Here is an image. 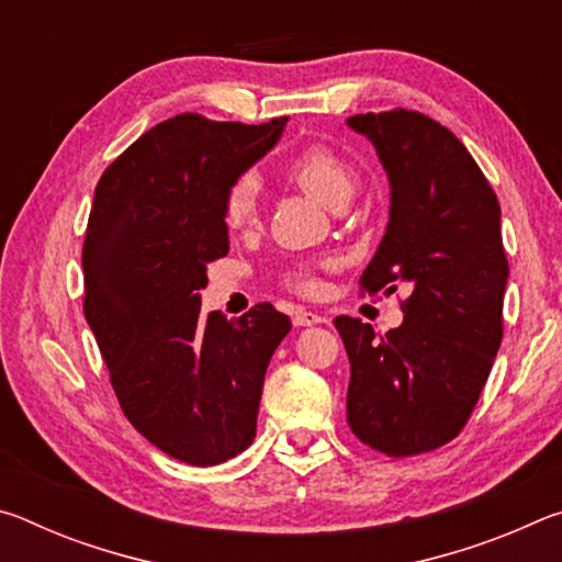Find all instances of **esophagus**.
<instances>
[{
  "label": "esophagus",
  "instance_id": "obj_1",
  "mask_svg": "<svg viewBox=\"0 0 562 562\" xmlns=\"http://www.w3.org/2000/svg\"><path fill=\"white\" fill-rule=\"evenodd\" d=\"M294 327H312V325H322V322H327L322 315H315V312H307V310H300L294 312Z\"/></svg>",
  "mask_w": 562,
  "mask_h": 562
}]
</instances>
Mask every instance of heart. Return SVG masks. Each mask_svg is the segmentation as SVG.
<instances>
[{
  "mask_svg": "<svg viewBox=\"0 0 562 562\" xmlns=\"http://www.w3.org/2000/svg\"><path fill=\"white\" fill-rule=\"evenodd\" d=\"M288 176L302 193L325 207H335L347 203L351 193V168L345 156L325 144H310L292 154L284 164ZM260 211V186L252 178H240L225 190L223 195V223L231 233H243L258 223ZM288 284L300 292L312 288L310 274L304 270H292L288 274Z\"/></svg>",
  "mask_w": 562,
  "mask_h": 562,
  "instance_id": "heart-1",
  "label": "heart"
}]
</instances>
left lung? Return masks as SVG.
<instances>
[{
  "label": "left lung",
  "mask_w": 562,
  "mask_h": 562,
  "mask_svg": "<svg viewBox=\"0 0 562 562\" xmlns=\"http://www.w3.org/2000/svg\"><path fill=\"white\" fill-rule=\"evenodd\" d=\"M347 123L372 140L392 188L361 292L412 288L402 327L386 335L357 317L335 319L351 367L347 424L361 443L404 459L456 439L491 374L508 282L501 205L439 121L392 109Z\"/></svg>",
  "instance_id": "8db88e82"
}]
</instances>
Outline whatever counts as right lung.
Instances as JSON below:
<instances>
[{"label":"right lung","instance_id":"1","mask_svg":"<svg viewBox=\"0 0 562 562\" xmlns=\"http://www.w3.org/2000/svg\"><path fill=\"white\" fill-rule=\"evenodd\" d=\"M284 121L180 113L123 150L93 193L83 315L133 429L190 465L252 443L265 372L292 327L270 302L203 317L198 292L231 250L225 190L278 144Z\"/></svg>","mask_w":562,"mask_h":562}]
</instances>
